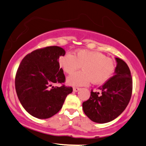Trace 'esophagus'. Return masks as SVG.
<instances>
[{
	"label": "esophagus",
	"instance_id": "34e87169",
	"mask_svg": "<svg viewBox=\"0 0 146 146\" xmlns=\"http://www.w3.org/2000/svg\"><path fill=\"white\" fill-rule=\"evenodd\" d=\"M80 90V88L79 87H73V92H77Z\"/></svg>",
	"mask_w": 146,
	"mask_h": 146
}]
</instances>
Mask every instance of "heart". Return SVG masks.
Here are the masks:
<instances>
[{"label": "heart", "mask_w": 146, "mask_h": 146, "mask_svg": "<svg viewBox=\"0 0 146 146\" xmlns=\"http://www.w3.org/2000/svg\"><path fill=\"white\" fill-rule=\"evenodd\" d=\"M59 65L67 74H73L82 67V71L78 72L67 78L70 86H87L92 81L94 85L106 82L115 71V62L99 52L78 50L76 55L67 52L59 59Z\"/></svg>", "instance_id": "b5f03b06"}]
</instances>
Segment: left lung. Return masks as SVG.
Listing matches in <instances>:
<instances>
[{"instance_id": "8db88e82", "label": "left lung", "mask_w": 146, "mask_h": 146, "mask_svg": "<svg viewBox=\"0 0 146 146\" xmlns=\"http://www.w3.org/2000/svg\"><path fill=\"white\" fill-rule=\"evenodd\" d=\"M115 75L102 87L101 93L91 91L90 99L82 103L85 114L93 122L106 123L117 117L128 105L132 94V78L128 66L116 58Z\"/></svg>"}]
</instances>
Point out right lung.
Wrapping results in <instances>:
<instances>
[{
    "label": "right lung",
    "instance_id": "add662e5",
    "mask_svg": "<svg viewBox=\"0 0 146 146\" xmlns=\"http://www.w3.org/2000/svg\"><path fill=\"white\" fill-rule=\"evenodd\" d=\"M65 50L58 46L38 49L21 61L15 76L19 100L29 114L39 119L52 117L62 108L67 95L73 92L66 87L59 58ZM60 83L61 87L53 84Z\"/></svg>",
    "mask_w": 146,
    "mask_h": 146
}]
</instances>
